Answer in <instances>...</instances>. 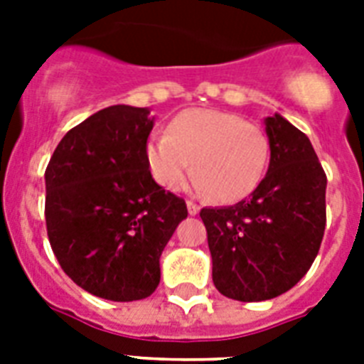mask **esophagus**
<instances>
[{
    "mask_svg": "<svg viewBox=\"0 0 364 364\" xmlns=\"http://www.w3.org/2000/svg\"><path fill=\"white\" fill-rule=\"evenodd\" d=\"M187 210H188V213H191V215H196V213L200 211V208H198V204H196V202H193V200H187Z\"/></svg>",
    "mask_w": 364,
    "mask_h": 364,
    "instance_id": "34e87169",
    "label": "esophagus"
}]
</instances>
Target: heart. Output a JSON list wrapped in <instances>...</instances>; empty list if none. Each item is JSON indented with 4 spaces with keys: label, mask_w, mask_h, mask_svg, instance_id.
Returning <instances> with one entry per match:
<instances>
[{
    "label": "heart",
    "mask_w": 364,
    "mask_h": 364,
    "mask_svg": "<svg viewBox=\"0 0 364 364\" xmlns=\"http://www.w3.org/2000/svg\"><path fill=\"white\" fill-rule=\"evenodd\" d=\"M149 170L166 191L183 185L193 162V187L215 202L232 204L259 187L270 162V139L259 124L221 109L177 113L166 136L145 149Z\"/></svg>",
    "instance_id": "b5f03b06"
}]
</instances>
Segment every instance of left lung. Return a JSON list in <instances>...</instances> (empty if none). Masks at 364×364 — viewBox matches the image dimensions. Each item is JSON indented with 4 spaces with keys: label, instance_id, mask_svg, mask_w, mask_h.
Here are the masks:
<instances>
[{
    "label": "left lung",
    "instance_id": "left-lung-1",
    "mask_svg": "<svg viewBox=\"0 0 364 364\" xmlns=\"http://www.w3.org/2000/svg\"><path fill=\"white\" fill-rule=\"evenodd\" d=\"M270 166L247 200L204 208L213 283L228 299L279 296L304 277L321 247L327 176L304 132L282 115L266 119Z\"/></svg>",
    "mask_w": 364,
    "mask_h": 364
}]
</instances>
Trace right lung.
<instances>
[{"label": "right lung", "mask_w": 364, "mask_h": 364, "mask_svg": "<svg viewBox=\"0 0 364 364\" xmlns=\"http://www.w3.org/2000/svg\"><path fill=\"white\" fill-rule=\"evenodd\" d=\"M147 107L111 105L71 128L45 170L53 253L73 282L100 299H147L160 255L188 215L185 200L156 185Z\"/></svg>", "instance_id": "obj_1"}]
</instances>
